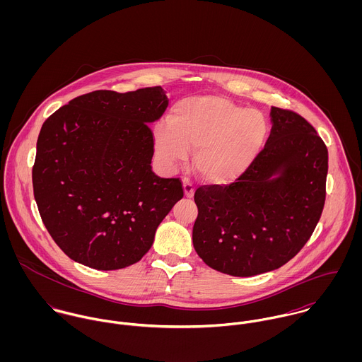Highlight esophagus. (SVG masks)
<instances>
[{
    "mask_svg": "<svg viewBox=\"0 0 362 362\" xmlns=\"http://www.w3.org/2000/svg\"><path fill=\"white\" fill-rule=\"evenodd\" d=\"M182 185H184V194H185V197H187V198H192V197H194V192H195L194 182H192L191 180H188V178H184Z\"/></svg>",
    "mask_w": 362,
    "mask_h": 362,
    "instance_id": "1",
    "label": "esophagus"
}]
</instances>
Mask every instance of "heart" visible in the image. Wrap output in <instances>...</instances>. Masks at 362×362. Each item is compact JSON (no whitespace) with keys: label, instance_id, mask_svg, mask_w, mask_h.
<instances>
[{"label":"heart","instance_id":"b5f03b06","mask_svg":"<svg viewBox=\"0 0 362 362\" xmlns=\"http://www.w3.org/2000/svg\"><path fill=\"white\" fill-rule=\"evenodd\" d=\"M269 135V122L258 110H248L220 96L187 98L174 104L170 124L155 129V151L168 167L194 152L197 171L210 182L226 184L254 163Z\"/></svg>","mask_w":362,"mask_h":362}]
</instances>
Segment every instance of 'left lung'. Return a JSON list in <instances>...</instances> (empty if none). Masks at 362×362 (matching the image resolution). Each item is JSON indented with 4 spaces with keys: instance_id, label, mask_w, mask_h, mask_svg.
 Returning a JSON list of instances; mask_svg holds the SVG:
<instances>
[{
    "instance_id": "8db88e82",
    "label": "left lung",
    "mask_w": 362,
    "mask_h": 362,
    "mask_svg": "<svg viewBox=\"0 0 362 362\" xmlns=\"http://www.w3.org/2000/svg\"><path fill=\"white\" fill-rule=\"evenodd\" d=\"M270 117V136L243 175L195 191L194 248L207 266L230 276L286 264L307 244L325 206V142L291 110L272 107Z\"/></svg>"
}]
</instances>
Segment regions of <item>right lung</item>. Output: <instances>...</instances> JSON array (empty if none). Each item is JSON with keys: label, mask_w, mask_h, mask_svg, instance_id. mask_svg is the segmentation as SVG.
<instances>
[{"label": "right lung", "mask_w": 362, "mask_h": 362, "mask_svg": "<svg viewBox=\"0 0 362 362\" xmlns=\"http://www.w3.org/2000/svg\"><path fill=\"white\" fill-rule=\"evenodd\" d=\"M167 105L161 86L96 90L45 121L33 194L52 240L72 260L98 270L139 262L182 199L181 180L160 178L151 165L155 141L148 124Z\"/></svg>", "instance_id": "1"}]
</instances>
